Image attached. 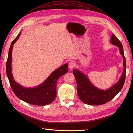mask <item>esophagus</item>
Wrapping results in <instances>:
<instances>
[{"mask_svg":"<svg viewBox=\"0 0 133 133\" xmlns=\"http://www.w3.org/2000/svg\"><path fill=\"white\" fill-rule=\"evenodd\" d=\"M75 66V64L73 62H70L69 64V69L72 70Z\"/></svg>","mask_w":133,"mask_h":133,"instance_id":"obj_1","label":"esophagus"}]
</instances>
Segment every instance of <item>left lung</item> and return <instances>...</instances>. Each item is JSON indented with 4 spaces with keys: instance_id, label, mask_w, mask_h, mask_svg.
<instances>
[{
    "instance_id": "obj_1",
    "label": "left lung",
    "mask_w": 133,
    "mask_h": 133,
    "mask_svg": "<svg viewBox=\"0 0 133 133\" xmlns=\"http://www.w3.org/2000/svg\"><path fill=\"white\" fill-rule=\"evenodd\" d=\"M110 42L112 45L118 46L120 53L123 58L124 70L121 77L117 83L108 89L102 90L92 85L85 74L76 69H74L73 74L77 84L78 95L84 103L92 105H102L114 98L124 85L125 79L126 60L124 54L123 47L121 42L114 34H112Z\"/></svg>"
}]
</instances>
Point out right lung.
<instances>
[{
	"mask_svg": "<svg viewBox=\"0 0 133 133\" xmlns=\"http://www.w3.org/2000/svg\"><path fill=\"white\" fill-rule=\"evenodd\" d=\"M21 32L12 42L6 61V71L8 78L14 93L23 101L32 105L43 106L53 102L57 96V82L58 79L68 72V64H65L53 71L48 78L39 85L34 88H26L16 82L11 73L12 50L18 41Z\"/></svg>",
	"mask_w": 133,
	"mask_h": 133,
	"instance_id": "1",
	"label": "right lung"
}]
</instances>
